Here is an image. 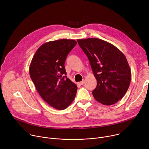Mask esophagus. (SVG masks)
Returning a JSON list of instances; mask_svg holds the SVG:
<instances>
[{
  "label": "esophagus",
  "instance_id": "esophagus-1",
  "mask_svg": "<svg viewBox=\"0 0 149 149\" xmlns=\"http://www.w3.org/2000/svg\"><path fill=\"white\" fill-rule=\"evenodd\" d=\"M84 82H85V81L83 79L82 81H81V82H79V84H80V85H83L84 84Z\"/></svg>",
  "mask_w": 149,
  "mask_h": 149
}]
</instances>
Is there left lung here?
<instances>
[{"label": "left lung", "instance_id": "1", "mask_svg": "<svg viewBox=\"0 0 149 149\" xmlns=\"http://www.w3.org/2000/svg\"><path fill=\"white\" fill-rule=\"evenodd\" d=\"M88 58L97 85L93 91L99 102L110 105L121 100L128 90L132 73L129 63L117 47L98 38L77 39Z\"/></svg>", "mask_w": 149, "mask_h": 149}]
</instances>
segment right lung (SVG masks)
Segmentation results:
<instances>
[{
	"mask_svg": "<svg viewBox=\"0 0 149 149\" xmlns=\"http://www.w3.org/2000/svg\"><path fill=\"white\" fill-rule=\"evenodd\" d=\"M77 44L73 39H59L42 44L29 66V75L36 90L49 105L64 110L74 100L77 85L67 78L65 61Z\"/></svg>",
	"mask_w": 149,
	"mask_h": 149,
	"instance_id": "add662e5",
	"label": "right lung"
}]
</instances>
